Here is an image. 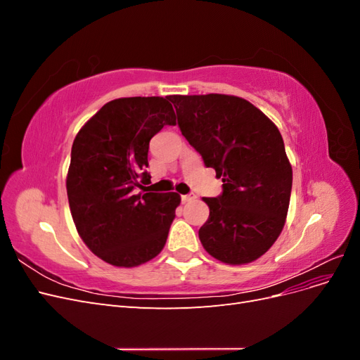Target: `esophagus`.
Returning <instances> with one entry per match:
<instances>
[{"instance_id": "esophagus-1", "label": "esophagus", "mask_w": 360, "mask_h": 360, "mask_svg": "<svg viewBox=\"0 0 360 360\" xmlns=\"http://www.w3.org/2000/svg\"><path fill=\"white\" fill-rule=\"evenodd\" d=\"M197 197H195V193H188V195H181V201L183 202H188V201H192Z\"/></svg>"}]
</instances>
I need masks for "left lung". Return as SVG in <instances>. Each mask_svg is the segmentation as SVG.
Returning a JSON list of instances; mask_svg holds the SVG:
<instances>
[{"instance_id": "obj_1", "label": "left lung", "mask_w": 360, "mask_h": 360, "mask_svg": "<svg viewBox=\"0 0 360 360\" xmlns=\"http://www.w3.org/2000/svg\"><path fill=\"white\" fill-rule=\"evenodd\" d=\"M181 135L222 179V193L202 198L204 249L226 264H246L276 242L290 205L292 171L274 122L237 96H169Z\"/></svg>"}]
</instances>
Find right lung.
<instances>
[{"label": "right lung", "mask_w": 360, "mask_h": 360, "mask_svg": "<svg viewBox=\"0 0 360 360\" xmlns=\"http://www.w3.org/2000/svg\"><path fill=\"white\" fill-rule=\"evenodd\" d=\"M167 124H176L168 97H123L103 105L73 141L70 213L84 243L108 264H144L167 243L180 195L138 192L150 179V139Z\"/></svg>", "instance_id": "1"}]
</instances>
